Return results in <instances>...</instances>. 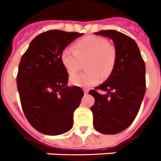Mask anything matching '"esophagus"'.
I'll return each mask as SVG.
<instances>
[{"mask_svg":"<svg viewBox=\"0 0 161 161\" xmlns=\"http://www.w3.org/2000/svg\"><path fill=\"white\" fill-rule=\"evenodd\" d=\"M88 91H89V90L86 89V88H85V89H83V92H84V93H85V94H86V93H88Z\"/></svg>","mask_w":161,"mask_h":161,"instance_id":"34e87169","label":"esophagus"}]
</instances>
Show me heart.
Masks as SVG:
<instances>
[{"instance_id": "heart-1", "label": "heart", "mask_w": 161, "mask_h": 161, "mask_svg": "<svg viewBox=\"0 0 161 161\" xmlns=\"http://www.w3.org/2000/svg\"><path fill=\"white\" fill-rule=\"evenodd\" d=\"M117 53L114 46L105 38L89 35L75 42L74 47L63 49L60 60L69 75L80 70L82 60L88 59L86 68L88 71L74 75L70 78L73 85L89 87L100 81L101 75L108 77L114 68Z\"/></svg>"}]
</instances>
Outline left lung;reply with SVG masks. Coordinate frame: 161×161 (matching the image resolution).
Instances as JSON below:
<instances>
[{
	"label": "left lung",
	"mask_w": 161,
	"mask_h": 161,
	"mask_svg": "<svg viewBox=\"0 0 161 161\" xmlns=\"http://www.w3.org/2000/svg\"><path fill=\"white\" fill-rule=\"evenodd\" d=\"M95 35L107 36L114 43L117 58L106 82L90 90L94 98L93 126L104 134L126 129L136 118L146 92V67L134 40L115 30H101ZM98 90L108 92L101 95Z\"/></svg>",
	"instance_id": "obj_1"
}]
</instances>
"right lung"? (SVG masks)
<instances>
[{
  "mask_svg": "<svg viewBox=\"0 0 161 161\" xmlns=\"http://www.w3.org/2000/svg\"><path fill=\"white\" fill-rule=\"evenodd\" d=\"M83 34L48 30L37 35L21 56L17 88L24 114L34 128L59 135L73 127L74 112L84 95L80 86H68V73L60 60L66 47Z\"/></svg>",
  "mask_w": 161,
  "mask_h": 161,
  "instance_id": "right-lung-1",
  "label": "right lung"
}]
</instances>
